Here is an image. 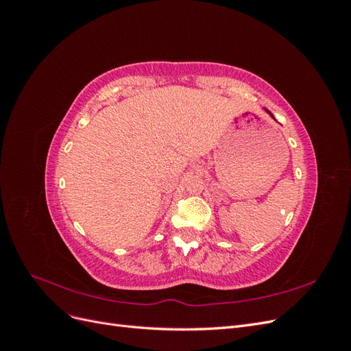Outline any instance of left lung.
Listing matches in <instances>:
<instances>
[{"mask_svg": "<svg viewBox=\"0 0 351 351\" xmlns=\"http://www.w3.org/2000/svg\"><path fill=\"white\" fill-rule=\"evenodd\" d=\"M265 111H267V112H268V114H269V115H271V117H272V119H274V115H272V114H271V112H269V111H268V110H267V108H265Z\"/></svg>", "mask_w": 351, "mask_h": 351, "instance_id": "left-lung-1", "label": "left lung"}]
</instances>
